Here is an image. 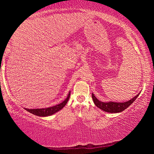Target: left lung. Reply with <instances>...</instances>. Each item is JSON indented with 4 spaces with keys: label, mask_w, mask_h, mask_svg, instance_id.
Segmentation results:
<instances>
[{
    "label": "left lung",
    "mask_w": 154,
    "mask_h": 154,
    "mask_svg": "<svg viewBox=\"0 0 154 154\" xmlns=\"http://www.w3.org/2000/svg\"><path fill=\"white\" fill-rule=\"evenodd\" d=\"M140 92L137 94V96H135L134 97L130 99L129 100H127L126 102H113V101H109V102H102V101L99 100L98 99L96 98V96L94 95L92 93V96L94 101V103L95 104V105L100 109L101 110H103L105 112H108V113H120V112L123 111L126 108L131 105V104L136 100V98L139 96L140 94Z\"/></svg>",
    "instance_id": "8db88e82"
}]
</instances>
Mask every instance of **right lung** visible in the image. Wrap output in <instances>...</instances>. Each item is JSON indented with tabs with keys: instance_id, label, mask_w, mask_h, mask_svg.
Instances as JSON below:
<instances>
[{
	"instance_id": "1",
	"label": "right lung",
	"mask_w": 154,
	"mask_h": 154,
	"mask_svg": "<svg viewBox=\"0 0 154 154\" xmlns=\"http://www.w3.org/2000/svg\"><path fill=\"white\" fill-rule=\"evenodd\" d=\"M70 95H71V92H69V94H68L66 98L61 103L58 104V105H56L55 106H52L50 107H47V108H42V109H27V108H24L25 110L27 111L30 112V113L35 115V116H39V117H47L51 116V115H54V113H57V112L59 111L60 110L64 107V106L66 105L67 103L68 100L70 98Z\"/></svg>"
}]
</instances>
